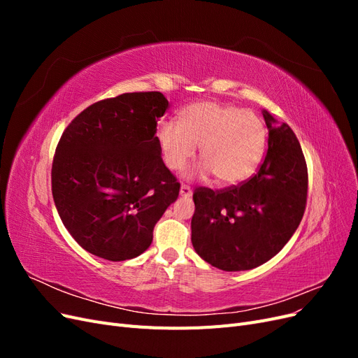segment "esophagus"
Masks as SVG:
<instances>
[{
    "label": "esophagus",
    "mask_w": 358,
    "mask_h": 358,
    "mask_svg": "<svg viewBox=\"0 0 358 358\" xmlns=\"http://www.w3.org/2000/svg\"><path fill=\"white\" fill-rule=\"evenodd\" d=\"M192 194V189L189 185H185V183H182L180 185V196L182 197H189Z\"/></svg>",
    "instance_id": "1"
}]
</instances>
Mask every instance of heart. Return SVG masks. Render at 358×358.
Returning <instances> with one entry per match:
<instances>
[{"label": "heart", "instance_id": "b5f03b06", "mask_svg": "<svg viewBox=\"0 0 358 358\" xmlns=\"http://www.w3.org/2000/svg\"><path fill=\"white\" fill-rule=\"evenodd\" d=\"M266 125L255 112L242 107L200 101L180 112L179 124L166 121L157 140L170 170H182L200 146L203 164L196 175H212L221 185H237L254 175L266 148Z\"/></svg>", "mask_w": 358, "mask_h": 358}]
</instances>
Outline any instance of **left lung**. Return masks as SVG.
<instances>
[{
    "instance_id": "obj_1",
    "label": "left lung",
    "mask_w": 358,
    "mask_h": 358,
    "mask_svg": "<svg viewBox=\"0 0 358 358\" xmlns=\"http://www.w3.org/2000/svg\"><path fill=\"white\" fill-rule=\"evenodd\" d=\"M267 152L255 175L224 189L199 187L191 242L196 252L225 272L262 266L294 234L308 200V167L294 131L263 112Z\"/></svg>"
}]
</instances>
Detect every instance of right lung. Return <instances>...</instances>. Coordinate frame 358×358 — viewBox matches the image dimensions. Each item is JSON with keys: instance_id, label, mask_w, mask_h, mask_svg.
<instances>
[{"instance_id": "add662e5", "label": "right lung", "mask_w": 358, "mask_h": 358, "mask_svg": "<svg viewBox=\"0 0 358 358\" xmlns=\"http://www.w3.org/2000/svg\"><path fill=\"white\" fill-rule=\"evenodd\" d=\"M161 92H127L86 107L64 129L52 162V196L85 251L109 262L145 252L180 183L166 167L157 121Z\"/></svg>"}]
</instances>
